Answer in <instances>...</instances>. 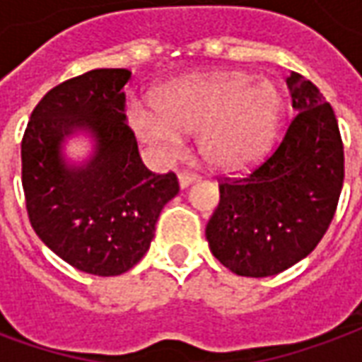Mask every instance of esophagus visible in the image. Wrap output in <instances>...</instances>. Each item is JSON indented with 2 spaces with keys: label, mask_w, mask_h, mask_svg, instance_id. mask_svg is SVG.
<instances>
[{
  "label": "esophagus",
  "mask_w": 362,
  "mask_h": 362,
  "mask_svg": "<svg viewBox=\"0 0 362 362\" xmlns=\"http://www.w3.org/2000/svg\"><path fill=\"white\" fill-rule=\"evenodd\" d=\"M177 179H179V187H181V189H187L189 185H192L197 179H199V175H197V173H189V171H181V173L177 175Z\"/></svg>",
  "instance_id": "obj_1"
}]
</instances>
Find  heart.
I'll use <instances>...</instances> for the list:
<instances>
[{
    "label": "heart",
    "instance_id": "b5f03b06",
    "mask_svg": "<svg viewBox=\"0 0 362 362\" xmlns=\"http://www.w3.org/2000/svg\"><path fill=\"white\" fill-rule=\"evenodd\" d=\"M133 102L127 121L136 136L165 160L175 158L183 134L197 133V150L218 171H245L264 160L278 136L286 102L278 86L243 71L181 78L154 98Z\"/></svg>",
    "mask_w": 362,
    "mask_h": 362
}]
</instances>
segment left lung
Instances as JSON below:
<instances>
[{
  "label": "left lung",
  "instance_id": "1",
  "mask_svg": "<svg viewBox=\"0 0 362 362\" xmlns=\"http://www.w3.org/2000/svg\"><path fill=\"white\" fill-rule=\"evenodd\" d=\"M286 83L297 113L284 141L247 177L221 181L206 226L212 255L237 276H276L308 257L344 187V144L332 105L299 73Z\"/></svg>",
  "mask_w": 362,
  "mask_h": 362
}]
</instances>
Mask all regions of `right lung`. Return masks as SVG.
<instances>
[{
	"label": "right lung",
	"mask_w": 362,
	"mask_h": 362,
	"mask_svg": "<svg viewBox=\"0 0 362 362\" xmlns=\"http://www.w3.org/2000/svg\"><path fill=\"white\" fill-rule=\"evenodd\" d=\"M131 71L94 69L57 84L34 107L21 160L26 210L36 235L73 268L119 276L154 239L162 208L179 192L175 173L156 175L141 162L127 125ZM84 134L91 156L73 163L69 138Z\"/></svg>",
	"instance_id": "1"
}]
</instances>
